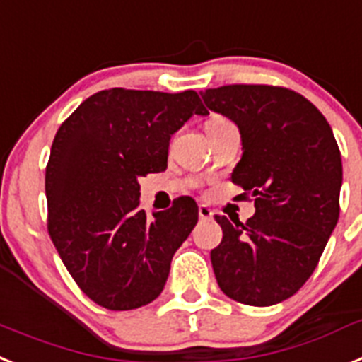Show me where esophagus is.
Here are the masks:
<instances>
[{"instance_id":"obj_1","label":"esophagus","mask_w":362,"mask_h":362,"mask_svg":"<svg viewBox=\"0 0 362 362\" xmlns=\"http://www.w3.org/2000/svg\"><path fill=\"white\" fill-rule=\"evenodd\" d=\"M197 214H199V218L202 219H211L212 216H214V211H212L209 205H199V209H197Z\"/></svg>"}]
</instances>
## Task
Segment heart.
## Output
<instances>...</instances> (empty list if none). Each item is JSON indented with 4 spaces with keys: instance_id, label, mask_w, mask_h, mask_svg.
Returning <instances> with one entry per match:
<instances>
[{
    "instance_id": "obj_1",
    "label": "heart",
    "mask_w": 362,
    "mask_h": 362,
    "mask_svg": "<svg viewBox=\"0 0 362 362\" xmlns=\"http://www.w3.org/2000/svg\"><path fill=\"white\" fill-rule=\"evenodd\" d=\"M219 122H227V119H223V117H212L209 122H206V126H211V124H219Z\"/></svg>"
}]
</instances>
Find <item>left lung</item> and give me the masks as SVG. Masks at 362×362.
Instances as JSON below:
<instances>
[{"label": "left lung", "instance_id": "8db88e82", "mask_svg": "<svg viewBox=\"0 0 362 362\" xmlns=\"http://www.w3.org/2000/svg\"><path fill=\"white\" fill-rule=\"evenodd\" d=\"M206 107L240 128L233 183L255 196V216L230 223L211 251L219 289L247 305H273L313 274L339 221L341 151L328 120L300 93L233 84L202 93Z\"/></svg>", "mask_w": 362, "mask_h": 362}]
</instances>
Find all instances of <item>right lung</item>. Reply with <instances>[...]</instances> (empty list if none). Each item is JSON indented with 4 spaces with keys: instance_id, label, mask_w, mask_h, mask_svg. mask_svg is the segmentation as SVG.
Instances as JSON below:
<instances>
[{
    "instance_id": "add662e5",
    "label": "right lung",
    "mask_w": 362,
    "mask_h": 362,
    "mask_svg": "<svg viewBox=\"0 0 362 362\" xmlns=\"http://www.w3.org/2000/svg\"><path fill=\"white\" fill-rule=\"evenodd\" d=\"M197 93L104 89L58 128L45 168L47 230L76 286L111 311L160 295L170 262L197 223L192 197L153 219L139 209V179L166 170L170 137L206 115Z\"/></svg>"
}]
</instances>
